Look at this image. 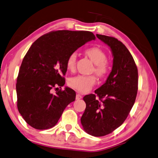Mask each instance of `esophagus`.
Masks as SVG:
<instances>
[{
	"label": "esophagus",
	"mask_w": 158,
	"mask_h": 158,
	"mask_svg": "<svg viewBox=\"0 0 158 158\" xmlns=\"http://www.w3.org/2000/svg\"><path fill=\"white\" fill-rule=\"evenodd\" d=\"M82 98V96L81 94H76V100H80V99H81Z\"/></svg>",
	"instance_id": "34e87169"
}]
</instances>
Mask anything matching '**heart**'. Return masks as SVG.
Returning a JSON list of instances; mask_svg holds the SVG:
<instances>
[{
	"mask_svg": "<svg viewBox=\"0 0 158 158\" xmlns=\"http://www.w3.org/2000/svg\"><path fill=\"white\" fill-rule=\"evenodd\" d=\"M85 53L90 60L95 64L94 72L99 77H104L108 73L110 64L107 59V55L103 50L98 47H91L87 48ZM77 52H73L69 55L66 60V67L70 71L76 69L77 61ZM96 78L94 76L78 75L69 80V85L79 92L85 93L92 89L96 84Z\"/></svg>",
	"mask_w": 158,
	"mask_h": 158,
	"instance_id": "heart-1",
	"label": "heart"
}]
</instances>
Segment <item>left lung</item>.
Segmentation results:
<instances>
[{"label":"left lung","instance_id":"obj_1","mask_svg":"<svg viewBox=\"0 0 158 158\" xmlns=\"http://www.w3.org/2000/svg\"><path fill=\"white\" fill-rule=\"evenodd\" d=\"M96 37L111 49L112 69L95 94L84 96L86 108L81 121L87 133L102 137L118 128L128 116L137 94L138 71L132 55L121 41L106 35Z\"/></svg>","mask_w":158,"mask_h":158}]
</instances>
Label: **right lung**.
I'll return each mask as SVG.
<instances>
[{
	"instance_id": "1",
	"label": "right lung",
	"mask_w": 158,
	"mask_h": 158,
	"mask_svg": "<svg viewBox=\"0 0 158 158\" xmlns=\"http://www.w3.org/2000/svg\"><path fill=\"white\" fill-rule=\"evenodd\" d=\"M96 39L89 31L57 30L44 35L30 46L22 61L16 81L19 112L26 122L37 130L55 126L63 111L76 99L69 87L52 89L65 84L66 60L87 42Z\"/></svg>"
}]
</instances>
